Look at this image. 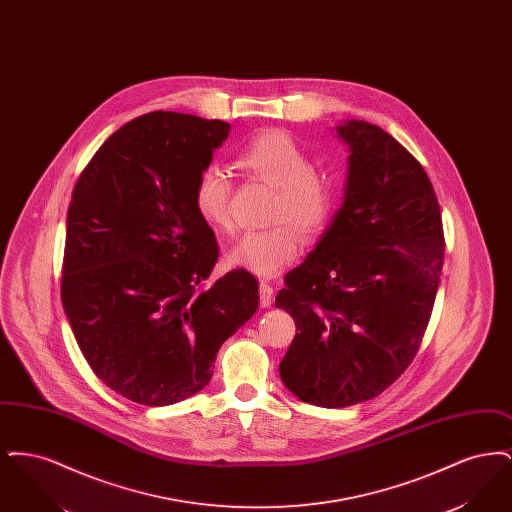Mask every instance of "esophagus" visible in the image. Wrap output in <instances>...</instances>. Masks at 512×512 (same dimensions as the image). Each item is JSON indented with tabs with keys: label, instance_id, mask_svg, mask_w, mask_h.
<instances>
[{
	"label": "esophagus",
	"instance_id": "34e87169",
	"mask_svg": "<svg viewBox=\"0 0 512 512\" xmlns=\"http://www.w3.org/2000/svg\"><path fill=\"white\" fill-rule=\"evenodd\" d=\"M259 295H261V305L263 307H270L272 305V297H274V290L268 284L267 280L259 282Z\"/></svg>",
	"mask_w": 512,
	"mask_h": 512
}]
</instances>
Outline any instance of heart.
Masks as SVG:
<instances>
[{
    "label": "heart",
    "mask_w": 512,
    "mask_h": 512,
    "mask_svg": "<svg viewBox=\"0 0 512 512\" xmlns=\"http://www.w3.org/2000/svg\"><path fill=\"white\" fill-rule=\"evenodd\" d=\"M244 171L276 188L270 205L272 228L245 232L226 259L234 267L259 276H274L293 263L301 251L297 229L305 238L318 236L332 219L338 188L330 174L317 171L315 155L282 130L253 136L238 153ZM232 184L226 171L207 165L195 176L192 201L197 215L213 230L230 232ZM296 229L293 231L292 228Z\"/></svg>",
    "instance_id": "obj_1"
}]
</instances>
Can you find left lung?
Segmentation results:
<instances>
[{
    "label": "left lung",
    "mask_w": 512,
    "mask_h": 512,
    "mask_svg": "<svg viewBox=\"0 0 512 512\" xmlns=\"http://www.w3.org/2000/svg\"><path fill=\"white\" fill-rule=\"evenodd\" d=\"M336 132L349 147L341 207L274 301L297 326L280 378L326 409L380 395L411 365L445 249L438 197L413 155L370 122Z\"/></svg>",
    "instance_id": "1"
}]
</instances>
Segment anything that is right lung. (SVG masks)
<instances>
[{
	"label": "right lung",
	"instance_id": "add662e5",
	"mask_svg": "<svg viewBox=\"0 0 512 512\" xmlns=\"http://www.w3.org/2000/svg\"><path fill=\"white\" fill-rule=\"evenodd\" d=\"M228 134L217 119L147 113L109 136L74 186L63 309L99 380L140 405L203 390L220 345L259 307L244 268L197 290L219 247L192 186Z\"/></svg>",
	"mask_w": 512,
	"mask_h": 512
}]
</instances>
